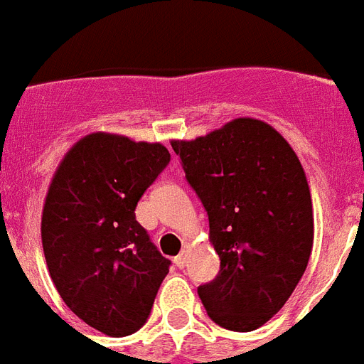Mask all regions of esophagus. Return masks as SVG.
<instances>
[{
    "label": "esophagus",
    "mask_w": 364,
    "mask_h": 364,
    "mask_svg": "<svg viewBox=\"0 0 364 364\" xmlns=\"http://www.w3.org/2000/svg\"><path fill=\"white\" fill-rule=\"evenodd\" d=\"M187 262H188V247H185L181 253L176 257V264H177V268H185V266H187Z\"/></svg>",
    "instance_id": "esophagus-1"
}]
</instances>
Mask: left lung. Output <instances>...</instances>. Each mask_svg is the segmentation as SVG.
<instances>
[{"instance_id":"left-lung-1","label":"left lung","mask_w":364,"mask_h":364,"mask_svg":"<svg viewBox=\"0 0 364 364\" xmlns=\"http://www.w3.org/2000/svg\"><path fill=\"white\" fill-rule=\"evenodd\" d=\"M171 147L208 211L221 259L215 279L198 287L208 316L236 333L262 327L293 294L314 245L299 156L279 132L249 117Z\"/></svg>"}]
</instances>
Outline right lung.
<instances>
[{"instance_id":"obj_1","label":"right lung","mask_w":364,"mask_h":364,"mask_svg":"<svg viewBox=\"0 0 364 364\" xmlns=\"http://www.w3.org/2000/svg\"><path fill=\"white\" fill-rule=\"evenodd\" d=\"M170 162L160 143L94 132L60 162L43 205L48 274L65 306L107 336L145 325L170 260L136 221V205Z\"/></svg>"}]
</instances>
